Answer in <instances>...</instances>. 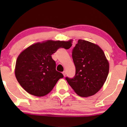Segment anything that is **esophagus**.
Returning a JSON list of instances; mask_svg holds the SVG:
<instances>
[{
  "label": "esophagus",
  "instance_id": "34e87169",
  "mask_svg": "<svg viewBox=\"0 0 127 127\" xmlns=\"http://www.w3.org/2000/svg\"><path fill=\"white\" fill-rule=\"evenodd\" d=\"M62 73H63V75H64V76H65V74H66V72H65V71H63V72H62Z\"/></svg>",
  "mask_w": 127,
  "mask_h": 127
}]
</instances>
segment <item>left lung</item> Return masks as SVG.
<instances>
[{"label":"left lung","mask_w":127,"mask_h":127,"mask_svg":"<svg viewBox=\"0 0 127 127\" xmlns=\"http://www.w3.org/2000/svg\"><path fill=\"white\" fill-rule=\"evenodd\" d=\"M76 67L73 78L65 80L78 95H94L103 87L109 70V64L104 52L98 45L79 39L72 50Z\"/></svg>","instance_id":"1"}]
</instances>
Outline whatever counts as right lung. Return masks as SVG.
I'll list each match as a JSON object with an SVG mask.
<instances>
[{"label":"right lung","instance_id":"1","mask_svg":"<svg viewBox=\"0 0 127 127\" xmlns=\"http://www.w3.org/2000/svg\"><path fill=\"white\" fill-rule=\"evenodd\" d=\"M69 41H48L30 46L19 55L16 62L15 76L20 85L32 95L41 97L51 91L64 76L56 70L51 55L59 48L69 49Z\"/></svg>","mask_w":127,"mask_h":127}]
</instances>
